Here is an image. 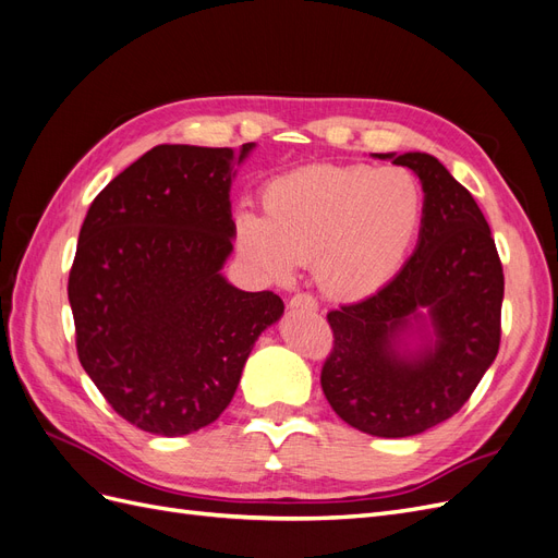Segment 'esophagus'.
<instances>
[{"label": "esophagus", "instance_id": "34e87169", "mask_svg": "<svg viewBox=\"0 0 558 558\" xmlns=\"http://www.w3.org/2000/svg\"><path fill=\"white\" fill-rule=\"evenodd\" d=\"M291 307L293 310H307V312H316L318 310V302L314 295L310 293H295L291 298Z\"/></svg>", "mask_w": 558, "mask_h": 558}]
</instances>
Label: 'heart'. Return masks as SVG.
Segmentation results:
<instances>
[{
	"mask_svg": "<svg viewBox=\"0 0 558 558\" xmlns=\"http://www.w3.org/2000/svg\"><path fill=\"white\" fill-rule=\"evenodd\" d=\"M263 218L234 216V242L265 279L289 281L312 265L335 298L373 295L391 279L416 238L424 195L400 167L310 165L269 181Z\"/></svg>",
	"mask_w": 558,
	"mask_h": 558,
	"instance_id": "obj_1",
	"label": "heart"
}]
</instances>
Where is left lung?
<instances>
[{
    "label": "left lung",
    "mask_w": 558,
    "mask_h": 558,
    "mask_svg": "<svg viewBox=\"0 0 558 558\" xmlns=\"http://www.w3.org/2000/svg\"><path fill=\"white\" fill-rule=\"evenodd\" d=\"M410 167L424 185V218L412 258L384 289L328 312L332 349L320 369L330 408L377 437H410L459 412L500 347L505 277L482 209L428 154H375ZM435 341L399 349L420 310Z\"/></svg>",
    "instance_id": "1"
}]
</instances>
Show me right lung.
<instances>
[{"label":"right lung","mask_w":558,"mask_h":558,"mask_svg":"<svg viewBox=\"0 0 558 558\" xmlns=\"http://www.w3.org/2000/svg\"><path fill=\"white\" fill-rule=\"evenodd\" d=\"M160 144L109 181L78 232L66 295L78 361L118 416L179 437L228 408L258 335L283 314L272 291L221 275L230 183L248 150Z\"/></svg>","instance_id":"add662e5"}]
</instances>
